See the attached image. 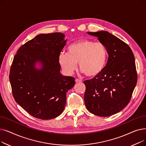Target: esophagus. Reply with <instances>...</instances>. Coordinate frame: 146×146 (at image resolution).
<instances>
[{
    "label": "esophagus",
    "mask_w": 146,
    "mask_h": 146,
    "mask_svg": "<svg viewBox=\"0 0 146 146\" xmlns=\"http://www.w3.org/2000/svg\"><path fill=\"white\" fill-rule=\"evenodd\" d=\"M75 82H76V83H79V82H82V81L81 80H80V79H75Z\"/></svg>",
    "instance_id": "obj_1"
}]
</instances>
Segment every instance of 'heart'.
Masks as SVG:
<instances>
[{
	"instance_id": "obj_1",
	"label": "heart",
	"mask_w": 146,
	"mask_h": 146,
	"mask_svg": "<svg viewBox=\"0 0 146 146\" xmlns=\"http://www.w3.org/2000/svg\"><path fill=\"white\" fill-rule=\"evenodd\" d=\"M108 51L101 42L82 39L72 42L67 47V52H61L58 63L67 75L76 70L79 63L82 72L89 78L100 74L105 67Z\"/></svg>"
}]
</instances>
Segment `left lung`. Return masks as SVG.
I'll return each mask as SVG.
<instances>
[{"instance_id":"8db88e82","label":"left lung","mask_w":146,"mask_h":146,"mask_svg":"<svg viewBox=\"0 0 146 146\" xmlns=\"http://www.w3.org/2000/svg\"><path fill=\"white\" fill-rule=\"evenodd\" d=\"M87 33L106 46L109 58L100 74L84 82V100L92 113L109 117L122 111L131 99L137 82L134 56L126 43L108 31Z\"/></svg>"}]
</instances>
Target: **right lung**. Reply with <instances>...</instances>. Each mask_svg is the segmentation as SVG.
<instances>
[{
	"mask_svg": "<svg viewBox=\"0 0 146 146\" xmlns=\"http://www.w3.org/2000/svg\"><path fill=\"white\" fill-rule=\"evenodd\" d=\"M66 42L60 33L39 34L13 58L9 74L13 98L34 117L51 119L64 111L66 93L75 85L74 78L60 73L58 58Z\"/></svg>",
	"mask_w": 146,
	"mask_h": 146,
	"instance_id": "add662e5",
	"label": "right lung"
}]
</instances>
